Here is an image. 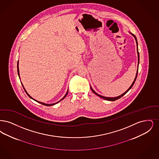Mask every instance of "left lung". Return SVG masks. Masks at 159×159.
Masks as SVG:
<instances>
[{
	"label": "left lung",
	"mask_w": 159,
	"mask_h": 159,
	"mask_svg": "<svg viewBox=\"0 0 159 159\" xmlns=\"http://www.w3.org/2000/svg\"><path fill=\"white\" fill-rule=\"evenodd\" d=\"M132 35L134 37V38H135V40H136V43H137V53H138V64H139V52H138V43H137V38H136V37H135V35L134 34H132ZM138 69H137V75H136V76H135V80H134V82L132 83V84L131 85V87L128 89V90L126 91H125L124 93H123L122 95H120V96H118V97H103V96H101V95H99V94H98L97 93H96L94 90L92 89V88L91 87V91L94 93V94H96L97 96H98V97H101V98H103L104 100H109V101H115V100H116L117 99H119V98H121V97H122V96H124L125 94L129 91V90H130L131 89L132 87V86L134 85V83L135 82V80H136V79H137V75H138Z\"/></svg>",
	"instance_id": "8db88e82"
}]
</instances>
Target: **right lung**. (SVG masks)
Masks as SVG:
<instances>
[{
  "instance_id": "add662e5",
  "label": "right lung",
  "mask_w": 159,
  "mask_h": 159,
  "mask_svg": "<svg viewBox=\"0 0 159 159\" xmlns=\"http://www.w3.org/2000/svg\"><path fill=\"white\" fill-rule=\"evenodd\" d=\"M17 70H18V75H19V76H20V73H19V68H18V63H17ZM22 87H23V85L22 84ZM23 88H24V87H23ZM24 90H25V93H27V94L28 96H29V97H30L31 98H32V99H33L34 100H35V101H36L35 100H34V98H33L32 97H31L27 93V92L25 91V90L24 89ZM68 91H67V93H66V94H65V96H64V97H63L62 98V99L60 100V101H61V100H62L63 99H64L65 97H66V96H67V94H68ZM60 101H59L58 102H57V103H53V104H45V103H42V102H38V101H36V102H37L38 103H39L42 104H43V105H44V106H53V105H55V104H56L57 103H59Z\"/></svg>"
}]
</instances>
